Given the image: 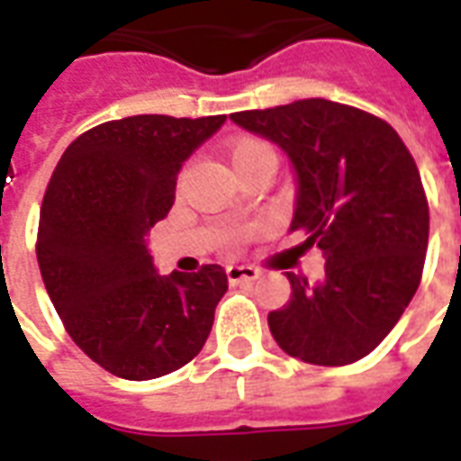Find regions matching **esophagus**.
<instances>
[{
  "label": "esophagus",
  "mask_w": 461,
  "mask_h": 461,
  "mask_svg": "<svg viewBox=\"0 0 461 461\" xmlns=\"http://www.w3.org/2000/svg\"><path fill=\"white\" fill-rule=\"evenodd\" d=\"M227 279H230V284L257 281L259 279V269H254V267H237V264H230V267H227Z\"/></svg>",
  "instance_id": "1"
}]
</instances>
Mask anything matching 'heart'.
Listing matches in <instances>:
<instances>
[{
    "label": "heart",
    "instance_id": "b5f03b06",
    "mask_svg": "<svg viewBox=\"0 0 461 461\" xmlns=\"http://www.w3.org/2000/svg\"><path fill=\"white\" fill-rule=\"evenodd\" d=\"M261 152H271L269 145L261 140H254V138H244L240 140L234 148L230 150V160H231V167H237L240 162L249 160L254 155H261Z\"/></svg>",
    "mask_w": 461,
    "mask_h": 461
}]
</instances>
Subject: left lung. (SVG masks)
Here are the masks:
<instances>
[{
  "instance_id": "obj_1",
  "label": "left lung",
  "mask_w": 461,
  "mask_h": 461,
  "mask_svg": "<svg viewBox=\"0 0 461 461\" xmlns=\"http://www.w3.org/2000/svg\"><path fill=\"white\" fill-rule=\"evenodd\" d=\"M230 118L286 152L296 172L291 231H306L303 244L326 259L319 284L286 271L291 299L269 313L271 336L303 363H356L420 286L429 210L412 155L385 121L326 98Z\"/></svg>"
}]
</instances>
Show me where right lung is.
<instances>
[{
    "mask_svg": "<svg viewBox=\"0 0 461 461\" xmlns=\"http://www.w3.org/2000/svg\"><path fill=\"white\" fill-rule=\"evenodd\" d=\"M227 115H131L76 138L56 165L39 217L36 259L68 336L125 380L187 366L227 291L220 264L160 276L148 231L167 217L182 162Z\"/></svg>",
    "mask_w": 461,
    "mask_h": 461,
    "instance_id": "right-lung-1",
    "label": "right lung"
}]
</instances>
